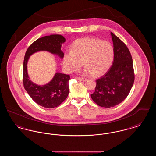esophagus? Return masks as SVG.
Instances as JSON below:
<instances>
[{
  "mask_svg": "<svg viewBox=\"0 0 156 156\" xmlns=\"http://www.w3.org/2000/svg\"><path fill=\"white\" fill-rule=\"evenodd\" d=\"M76 79L81 81H87V78H82V77H78V78H76Z\"/></svg>",
  "mask_w": 156,
  "mask_h": 156,
  "instance_id": "obj_1",
  "label": "esophagus"
}]
</instances>
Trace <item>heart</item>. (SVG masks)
I'll use <instances>...</instances> for the list:
<instances>
[{
    "label": "heart",
    "mask_w": 156,
    "mask_h": 156,
    "mask_svg": "<svg viewBox=\"0 0 156 156\" xmlns=\"http://www.w3.org/2000/svg\"><path fill=\"white\" fill-rule=\"evenodd\" d=\"M113 59L114 49L109 42L97 38H84L76 41L71 51L65 52L62 62L68 73L79 71L83 62L86 72L98 76L109 70Z\"/></svg>",
    "instance_id": "obj_1"
}]
</instances>
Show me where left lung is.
<instances>
[{
  "label": "left lung",
  "instance_id": "left-lung-1",
  "mask_svg": "<svg viewBox=\"0 0 156 156\" xmlns=\"http://www.w3.org/2000/svg\"><path fill=\"white\" fill-rule=\"evenodd\" d=\"M113 44L114 59L109 69L97 80L95 92L90 95L96 104L104 108L113 107L129 95L134 80L132 55L125 44L111 33Z\"/></svg>",
  "mask_w": 156,
  "mask_h": 156
}]
</instances>
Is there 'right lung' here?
Wrapping results in <instances>:
<instances>
[{"label": "right lung", "instance_id": "obj_1", "mask_svg": "<svg viewBox=\"0 0 156 156\" xmlns=\"http://www.w3.org/2000/svg\"><path fill=\"white\" fill-rule=\"evenodd\" d=\"M66 38L59 34H51L40 38L30 45L27 50L23 62V85L31 99L38 105L46 108L57 107L63 102L69 94L70 76L56 73L51 81L38 85L31 81L27 73V62L35 52L45 51L62 58L64 53L61 48Z\"/></svg>", "mask_w": 156, "mask_h": 156}]
</instances>
